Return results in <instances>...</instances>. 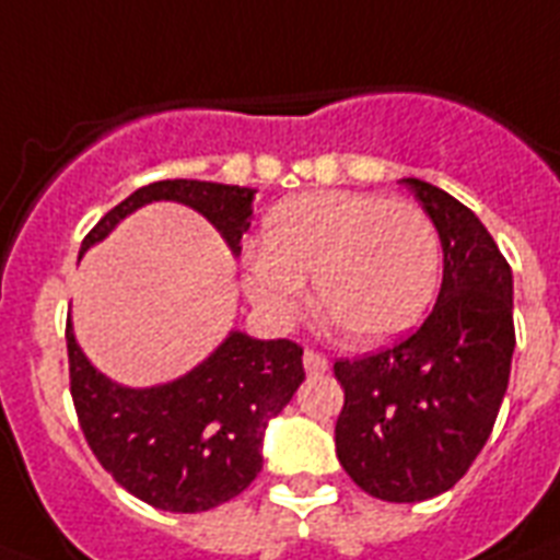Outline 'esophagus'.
I'll return each instance as SVG.
<instances>
[{"label": "esophagus", "mask_w": 560, "mask_h": 560, "mask_svg": "<svg viewBox=\"0 0 560 560\" xmlns=\"http://www.w3.org/2000/svg\"><path fill=\"white\" fill-rule=\"evenodd\" d=\"M304 370H307L310 375H322L330 370V361L324 359L322 352L316 350H304Z\"/></svg>", "instance_id": "34e87169"}]
</instances>
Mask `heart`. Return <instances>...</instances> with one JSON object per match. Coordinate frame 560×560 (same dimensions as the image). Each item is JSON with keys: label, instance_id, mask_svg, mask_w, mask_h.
<instances>
[{"label": "heart", "instance_id": "obj_1", "mask_svg": "<svg viewBox=\"0 0 560 560\" xmlns=\"http://www.w3.org/2000/svg\"><path fill=\"white\" fill-rule=\"evenodd\" d=\"M316 304L352 345H384L430 310L441 276L439 230L424 210L364 190H313L267 213L244 265V293L270 324Z\"/></svg>", "mask_w": 560, "mask_h": 560}]
</instances>
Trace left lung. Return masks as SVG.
<instances>
[{"mask_svg": "<svg viewBox=\"0 0 560 560\" xmlns=\"http://www.w3.org/2000/svg\"><path fill=\"white\" fill-rule=\"evenodd\" d=\"M401 182L439 230V302L401 345L332 370L345 387L338 462L373 498L412 504L455 487L490 439L515 327L512 270L481 219L430 182Z\"/></svg>", "mask_w": 560, "mask_h": 560, "instance_id": "8db88e82", "label": "left lung"}]
</instances>
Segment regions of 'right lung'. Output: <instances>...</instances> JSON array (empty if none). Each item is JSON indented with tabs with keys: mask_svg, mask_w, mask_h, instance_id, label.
<instances>
[{
	"mask_svg": "<svg viewBox=\"0 0 560 560\" xmlns=\"http://www.w3.org/2000/svg\"><path fill=\"white\" fill-rule=\"evenodd\" d=\"M253 187L167 178L139 187L84 236L79 258L105 242L121 219L153 201L196 210L242 253L250 228ZM70 396L98 464L130 495L164 512H205L250 487L261 472L270 418L304 382L302 347L288 338L230 330L208 359L173 382L125 387L91 364L68 318Z\"/></svg>",
	"mask_w": 560,
	"mask_h": 560,
	"instance_id": "obj_1",
	"label": "right lung"
}]
</instances>
